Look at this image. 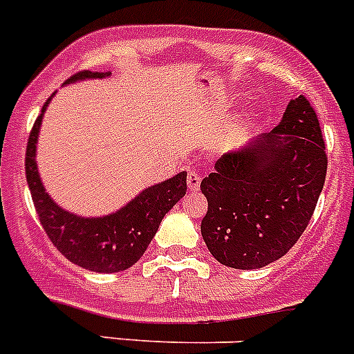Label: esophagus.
<instances>
[{
    "label": "esophagus",
    "mask_w": 354,
    "mask_h": 354,
    "mask_svg": "<svg viewBox=\"0 0 354 354\" xmlns=\"http://www.w3.org/2000/svg\"><path fill=\"white\" fill-rule=\"evenodd\" d=\"M200 180H202V177H200L198 170H189V174H187V187H189V192H198Z\"/></svg>",
    "instance_id": "1"
}]
</instances>
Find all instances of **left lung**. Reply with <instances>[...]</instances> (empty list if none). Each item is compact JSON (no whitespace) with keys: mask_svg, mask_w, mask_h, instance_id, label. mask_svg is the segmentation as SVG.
I'll return each instance as SVG.
<instances>
[{"mask_svg":"<svg viewBox=\"0 0 354 354\" xmlns=\"http://www.w3.org/2000/svg\"><path fill=\"white\" fill-rule=\"evenodd\" d=\"M317 115L290 99L271 133L227 152L200 189L207 214L200 230L212 257L234 270H259L283 257L305 232L326 179Z\"/></svg>","mask_w":354,"mask_h":354,"instance_id":"obj_1","label":"left lung"}]
</instances>
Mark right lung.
I'll return each mask as SVG.
<instances>
[{
  "label": "right lung",
  "instance_id": "right-lung-1",
  "mask_svg": "<svg viewBox=\"0 0 354 354\" xmlns=\"http://www.w3.org/2000/svg\"><path fill=\"white\" fill-rule=\"evenodd\" d=\"M108 76L111 72L83 71L68 77L65 84ZM49 101L51 97L33 124L26 149V180L40 223L56 250L83 270L95 273L127 270L145 253L165 214L186 195L187 174L180 171L171 179L147 187L129 204L108 216L84 218L65 211L46 193L35 159L40 124Z\"/></svg>",
  "mask_w": 354,
  "mask_h": 354
}]
</instances>
